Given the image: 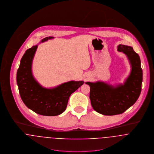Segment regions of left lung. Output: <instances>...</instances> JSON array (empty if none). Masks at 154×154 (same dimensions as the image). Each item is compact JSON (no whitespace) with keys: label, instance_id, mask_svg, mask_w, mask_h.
Returning <instances> with one entry per match:
<instances>
[{"label":"left lung","instance_id":"left-lung-1","mask_svg":"<svg viewBox=\"0 0 154 154\" xmlns=\"http://www.w3.org/2000/svg\"><path fill=\"white\" fill-rule=\"evenodd\" d=\"M118 51L128 57L131 67L123 84L110 85L103 82H86L90 87V99L97 112L107 116L119 115L137 102L141 92L142 69L139 55L130 46L120 44Z\"/></svg>","mask_w":154,"mask_h":154}]
</instances>
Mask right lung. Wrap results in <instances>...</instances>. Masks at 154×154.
Here are the masks:
<instances>
[{
  "label": "right lung",
  "mask_w": 154,
  "mask_h": 154,
  "mask_svg": "<svg viewBox=\"0 0 154 154\" xmlns=\"http://www.w3.org/2000/svg\"><path fill=\"white\" fill-rule=\"evenodd\" d=\"M46 37L41 42L53 39ZM38 45L27 50L21 58L17 74V82L24 104L35 113L48 116H57L67 107L71 94L84 84L83 81H69L54 88L42 87L34 77L32 64Z\"/></svg>",
  "instance_id": "obj_1"
}]
</instances>
